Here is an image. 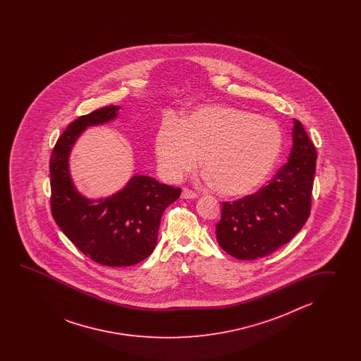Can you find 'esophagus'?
Returning a JSON list of instances; mask_svg holds the SVG:
<instances>
[{"label": "esophagus", "mask_w": 361, "mask_h": 361, "mask_svg": "<svg viewBox=\"0 0 361 361\" xmlns=\"http://www.w3.org/2000/svg\"><path fill=\"white\" fill-rule=\"evenodd\" d=\"M196 197H197V195L195 192L191 191V190H188V188H183L182 190V199H196Z\"/></svg>", "instance_id": "esophagus-1"}]
</instances>
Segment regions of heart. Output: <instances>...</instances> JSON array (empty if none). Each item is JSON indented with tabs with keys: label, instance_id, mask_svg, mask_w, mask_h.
<instances>
[{
	"label": "heart",
	"instance_id": "b5f03b06",
	"mask_svg": "<svg viewBox=\"0 0 361 361\" xmlns=\"http://www.w3.org/2000/svg\"><path fill=\"white\" fill-rule=\"evenodd\" d=\"M283 131L274 120L230 106H204L180 123L168 118L154 139L162 176L179 180L196 168L201 156L205 180L228 197L259 188L274 169Z\"/></svg>",
	"mask_w": 361,
	"mask_h": 361
}]
</instances>
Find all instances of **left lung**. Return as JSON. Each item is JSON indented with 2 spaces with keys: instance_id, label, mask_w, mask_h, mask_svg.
Wrapping results in <instances>:
<instances>
[{
  "instance_id": "obj_1",
  "label": "left lung",
  "mask_w": 361,
  "mask_h": 361,
  "mask_svg": "<svg viewBox=\"0 0 361 361\" xmlns=\"http://www.w3.org/2000/svg\"><path fill=\"white\" fill-rule=\"evenodd\" d=\"M292 137L288 162L267 185L222 204L216 240L238 259L252 261L274 253L300 232L310 216L317 154L298 120H294Z\"/></svg>"
}]
</instances>
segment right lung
<instances>
[{
  "instance_id": "add662e5",
  "label": "right lung",
  "mask_w": 361,
  "mask_h": 361,
  "mask_svg": "<svg viewBox=\"0 0 361 361\" xmlns=\"http://www.w3.org/2000/svg\"><path fill=\"white\" fill-rule=\"evenodd\" d=\"M120 108L108 106L78 117L58 139L50 159L55 222L78 250L109 267L133 266L152 254L162 213L182 192L139 174L108 197L87 199L78 192L69 171L71 151L87 128L114 121Z\"/></svg>"
}]
</instances>
